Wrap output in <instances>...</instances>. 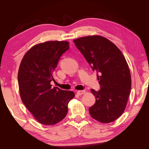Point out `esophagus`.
Listing matches in <instances>:
<instances>
[{"label": "esophagus", "instance_id": "34e87169", "mask_svg": "<svg viewBox=\"0 0 149 149\" xmlns=\"http://www.w3.org/2000/svg\"><path fill=\"white\" fill-rule=\"evenodd\" d=\"M85 93L84 90H79L77 91V94L79 95H83Z\"/></svg>", "mask_w": 149, "mask_h": 149}]
</instances>
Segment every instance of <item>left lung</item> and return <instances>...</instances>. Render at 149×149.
<instances>
[{
  "instance_id": "1",
  "label": "left lung",
  "mask_w": 149,
  "mask_h": 149,
  "mask_svg": "<svg viewBox=\"0 0 149 149\" xmlns=\"http://www.w3.org/2000/svg\"><path fill=\"white\" fill-rule=\"evenodd\" d=\"M74 42L100 80V90L91 89L96 100L89 108L90 115L102 123L115 121L124 111L131 88L125 57L115 44L100 36L80 38Z\"/></svg>"
}]
</instances>
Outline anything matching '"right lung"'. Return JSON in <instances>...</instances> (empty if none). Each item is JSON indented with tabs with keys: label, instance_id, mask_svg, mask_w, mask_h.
I'll return each mask as SVG.
<instances>
[{
	"label": "right lung",
	"instance_id": "obj_1",
	"mask_svg": "<svg viewBox=\"0 0 149 149\" xmlns=\"http://www.w3.org/2000/svg\"><path fill=\"white\" fill-rule=\"evenodd\" d=\"M69 42L52 41L37 44L22 59L18 74L21 99L38 122L54 125L65 118L68 104L74 97L72 91L51 87L54 72Z\"/></svg>",
	"mask_w": 149,
	"mask_h": 149
}]
</instances>
